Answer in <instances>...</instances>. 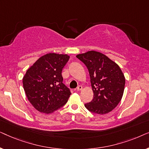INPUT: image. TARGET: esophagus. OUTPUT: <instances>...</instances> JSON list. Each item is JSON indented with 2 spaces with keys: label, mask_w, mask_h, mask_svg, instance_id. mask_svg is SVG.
<instances>
[{
  "label": "esophagus",
  "mask_w": 149,
  "mask_h": 149,
  "mask_svg": "<svg viewBox=\"0 0 149 149\" xmlns=\"http://www.w3.org/2000/svg\"><path fill=\"white\" fill-rule=\"evenodd\" d=\"M83 89V87H82V86H81V85H79L78 87H77V91H81V89Z\"/></svg>",
  "instance_id": "esophagus-1"
}]
</instances>
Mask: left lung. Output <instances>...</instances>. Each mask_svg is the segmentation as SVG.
<instances>
[{
  "label": "left lung",
  "instance_id": "obj_1",
  "mask_svg": "<svg viewBox=\"0 0 149 149\" xmlns=\"http://www.w3.org/2000/svg\"><path fill=\"white\" fill-rule=\"evenodd\" d=\"M77 58L89 70L93 98L85 107L93 113L104 115L115 109L123 96L125 79L120 67L107 56L95 51Z\"/></svg>",
  "mask_w": 149,
  "mask_h": 149
}]
</instances>
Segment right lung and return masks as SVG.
Returning a JSON list of instances; mask_svg holds the SVG:
<instances>
[{"mask_svg":"<svg viewBox=\"0 0 149 149\" xmlns=\"http://www.w3.org/2000/svg\"><path fill=\"white\" fill-rule=\"evenodd\" d=\"M70 56L47 54L28 69L23 86L28 100L40 113H52L62 107L71 94L62 83V71Z\"/></svg>","mask_w":149,"mask_h":149,"instance_id":"1","label":"right lung"}]
</instances>
